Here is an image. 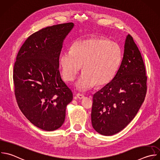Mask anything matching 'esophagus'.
Instances as JSON below:
<instances>
[{
    "mask_svg": "<svg viewBox=\"0 0 160 160\" xmlns=\"http://www.w3.org/2000/svg\"><path fill=\"white\" fill-rule=\"evenodd\" d=\"M76 97H77L78 99H83V98H84V96L82 95V94H76Z\"/></svg>",
    "mask_w": 160,
    "mask_h": 160,
    "instance_id": "34e87169",
    "label": "esophagus"
}]
</instances>
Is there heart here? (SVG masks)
<instances>
[{"mask_svg": "<svg viewBox=\"0 0 160 160\" xmlns=\"http://www.w3.org/2000/svg\"><path fill=\"white\" fill-rule=\"evenodd\" d=\"M122 60V50L115 42L94 38L76 42L60 58L64 79L73 81L82 65L83 73L76 83L80 91L103 86L114 78Z\"/></svg>", "mask_w": 160, "mask_h": 160, "instance_id": "b5f03b06", "label": "heart"}]
</instances>
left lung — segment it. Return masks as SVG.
Instances as JSON below:
<instances>
[{"label": "left lung", "mask_w": 160, "mask_h": 160, "mask_svg": "<svg viewBox=\"0 0 160 160\" xmlns=\"http://www.w3.org/2000/svg\"><path fill=\"white\" fill-rule=\"evenodd\" d=\"M123 58L112 80L93 95L91 122L104 136L122 130L135 117L146 93L145 67L132 38L125 39Z\"/></svg>", "instance_id": "obj_1"}]
</instances>
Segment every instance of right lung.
Returning <instances> with one entry per match:
<instances>
[{
    "label": "right lung",
    "mask_w": 160,
    "mask_h": 160,
    "mask_svg": "<svg viewBox=\"0 0 160 160\" xmlns=\"http://www.w3.org/2000/svg\"><path fill=\"white\" fill-rule=\"evenodd\" d=\"M72 22L47 27L31 35L21 48L13 79L18 106L34 126L48 131L64 123L66 109L73 98L62 80L59 56Z\"/></svg>",
    "instance_id": "obj_1"
}]
</instances>
